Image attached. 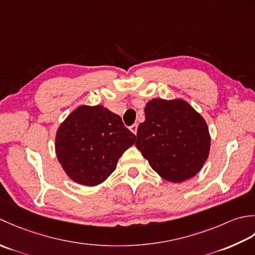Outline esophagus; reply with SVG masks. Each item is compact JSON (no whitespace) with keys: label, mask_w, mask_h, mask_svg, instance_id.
<instances>
[{"label":"esophagus","mask_w":255,"mask_h":255,"mask_svg":"<svg viewBox=\"0 0 255 255\" xmlns=\"http://www.w3.org/2000/svg\"><path fill=\"white\" fill-rule=\"evenodd\" d=\"M129 131H131L133 134H136V132H137V124L136 123L132 124V126L129 127Z\"/></svg>","instance_id":"obj_1"}]
</instances>
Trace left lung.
I'll use <instances>...</instances> for the list:
<instances>
[{"instance_id":"8db88e82","label":"left lung","mask_w":255,"mask_h":255,"mask_svg":"<svg viewBox=\"0 0 255 255\" xmlns=\"http://www.w3.org/2000/svg\"><path fill=\"white\" fill-rule=\"evenodd\" d=\"M135 143L159 177L183 183L199 173L209 156L205 119L183 99H152L144 108Z\"/></svg>"}]
</instances>
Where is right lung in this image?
Masks as SVG:
<instances>
[{
	"instance_id": "1",
	"label": "right lung",
	"mask_w": 255,
	"mask_h": 255,
	"mask_svg": "<svg viewBox=\"0 0 255 255\" xmlns=\"http://www.w3.org/2000/svg\"><path fill=\"white\" fill-rule=\"evenodd\" d=\"M135 143L121 118L103 106H79L57 128V159L70 179L93 187L117 168L118 160Z\"/></svg>"
}]
</instances>
